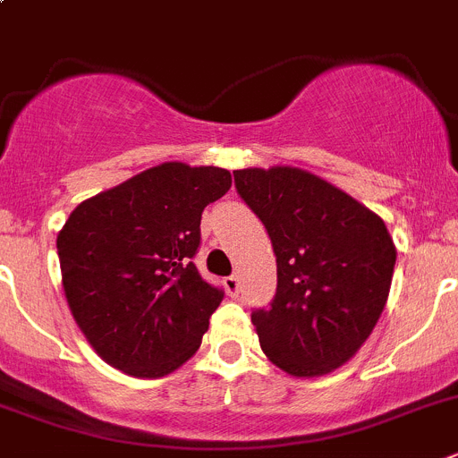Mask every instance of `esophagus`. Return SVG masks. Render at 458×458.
I'll list each match as a JSON object with an SVG mask.
<instances>
[{
  "instance_id": "obj_1",
  "label": "esophagus",
  "mask_w": 458,
  "mask_h": 458,
  "mask_svg": "<svg viewBox=\"0 0 458 458\" xmlns=\"http://www.w3.org/2000/svg\"><path fill=\"white\" fill-rule=\"evenodd\" d=\"M224 287H225V292H228V296L237 298L239 296V289H242V282H239V276L225 277Z\"/></svg>"
}]
</instances>
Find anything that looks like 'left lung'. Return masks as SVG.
Listing matches in <instances>:
<instances>
[{"label":"left lung","mask_w":458,"mask_h":458,"mask_svg":"<svg viewBox=\"0 0 458 458\" xmlns=\"http://www.w3.org/2000/svg\"><path fill=\"white\" fill-rule=\"evenodd\" d=\"M277 262L271 310L253 311L264 354L293 377H320L364 345L388 301L395 243L373 209L298 166L234 171Z\"/></svg>","instance_id":"8db88e82"}]
</instances>
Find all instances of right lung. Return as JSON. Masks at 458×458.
Instances as JSON below:
<instances>
[{"label":"right lung","mask_w":458,"mask_h":458,"mask_svg":"<svg viewBox=\"0 0 458 458\" xmlns=\"http://www.w3.org/2000/svg\"><path fill=\"white\" fill-rule=\"evenodd\" d=\"M230 185L221 166L162 162L76 205L55 239L63 289L106 364L156 379L199 350L224 292L191 258L205 205Z\"/></svg>","instance_id":"right-lung-1"}]
</instances>
